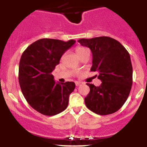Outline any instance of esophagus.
<instances>
[{
  "instance_id": "34e87169",
  "label": "esophagus",
  "mask_w": 147,
  "mask_h": 147,
  "mask_svg": "<svg viewBox=\"0 0 147 147\" xmlns=\"http://www.w3.org/2000/svg\"><path fill=\"white\" fill-rule=\"evenodd\" d=\"M81 84V82H75V85L77 86V87H78V86H80Z\"/></svg>"
}]
</instances>
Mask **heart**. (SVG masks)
<instances>
[{"label": "heart", "instance_id": "obj_1", "mask_svg": "<svg viewBox=\"0 0 147 147\" xmlns=\"http://www.w3.org/2000/svg\"><path fill=\"white\" fill-rule=\"evenodd\" d=\"M89 50L87 48L84 47H82V46H79L76 48V53L78 56L81 55L83 53H86V52H88Z\"/></svg>", "mask_w": 147, "mask_h": 147}]
</instances>
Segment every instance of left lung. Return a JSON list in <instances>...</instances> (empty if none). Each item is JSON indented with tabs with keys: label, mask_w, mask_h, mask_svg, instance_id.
I'll return each instance as SVG.
<instances>
[{
	"label": "left lung",
	"mask_w": 147,
	"mask_h": 147,
	"mask_svg": "<svg viewBox=\"0 0 147 147\" xmlns=\"http://www.w3.org/2000/svg\"><path fill=\"white\" fill-rule=\"evenodd\" d=\"M92 53L90 70L99 73V87L87 84L90 93L84 98L87 107L100 115L118 111L127 100L132 85V65L128 51L119 42L106 36L80 39Z\"/></svg>",
	"instance_id": "8db88e82"
}]
</instances>
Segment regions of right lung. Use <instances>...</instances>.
Returning <instances> with one entry per match:
<instances>
[{
	"label": "right lung",
	"mask_w": 147,
	"mask_h": 147,
	"mask_svg": "<svg viewBox=\"0 0 147 147\" xmlns=\"http://www.w3.org/2000/svg\"><path fill=\"white\" fill-rule=\"evenodd\" d=\"M75 42L43 38L28 46L22 54L18 74L20 89L28 104L42 115L53 116L67 107L75 82L56 83L52 72Z\"/></svg>",
	"instance_id": "obj_1"
}]
</instances>
